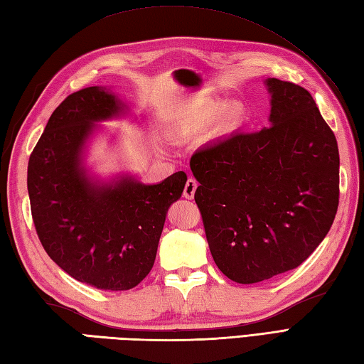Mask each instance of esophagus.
<instances>
[{"label":"esophagus","instance_id":"esophagus-1","mask_svg":"<svg viewBox=\"0 0 364 364\" xmlns=\"http://www.w3.org/2000/svg\"><path fill=\"white\" fill-rule=\"evenodd\" d=\"M196 191H197V181L194 180V178H189V180L186 181V184H184V191H183V197L184 198H194L196 196Z\"/></svg>","mask_w":364,"mask_h":364}]
</instances>
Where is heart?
<instances>
[{"mask_svg":"<svg viewBox=\"0 0 364 364\" xmlns=\"http://www.w3.org/2000/svg\"><path fill=\"white\" fill-rule=\"evenodd\" d=\"M219 109H220L219 105H208V106L200 107V109H197L189 117L186 123L188 128L206 127L208 123H211L215 119ZM242 120H244V109L241 105H230L225 109V112H223V123H225L228 128L239 127L242 123Z\"/></svg>","mask_w":364,"mask_h":364,"instance_id":"1","label":"heart"}]
</instances>
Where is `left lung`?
I'll return each mask as SVG.
<instances>
[{"instance_id":"obj_1","label":"left lung","mask_w":364,"mask_h":364,"mask_svg":"<svg viewBox=\"0 0 364 364\" xmlns=\"http://www.w3.org/2000/svg\"><path fill=\"white\" fill-rule=\"evenodd\" d=\"M269 128L205 145L191 159L214 262L242 284L300 266L327 236L339 202V153L311 94L267 78Z\"/></svg>"}]
</instances>
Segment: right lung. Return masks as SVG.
Segmentation results:
<instances>
[{"label": "right lung", "instance_id": "add662e5", "mask_svg": "<svg viewBox=\"0 0 364 364\" xmlns=\"http://www.w3.org/2000/svg\"><path fill=\"white\" fill-rule=\"evenodd\" d=\"M128 109L107 87L75 92L51 114L28 164L31 213L45 252L75 280L105 291L131 289L149 275L168 206L188 181L184 172L158 184L89 172L84 156L98 123Z\"/></svg>", "mask_w": 364, "mask_h": 364}]
</instances>
